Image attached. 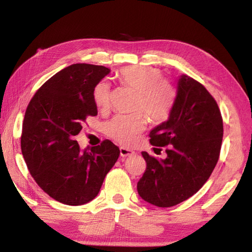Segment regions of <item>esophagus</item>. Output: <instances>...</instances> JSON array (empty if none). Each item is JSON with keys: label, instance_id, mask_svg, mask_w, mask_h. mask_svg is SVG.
Wrapping results in <instances>:
<instances>
[{"label": "esophagus", "instance_id": "obj_1", "mask_svg": "<svg viewBox=\"0 0 252 252\" xmlns=\"http://www.w3.org/2000/svg\"><path fill=\"white\" fill-rule=\"evenodd\" d=\"M120 155L122 158L132 157L134 155V151H132L130 149H126V148H120Z\"/></svg>", "mask_w": 252, "mask_h": 252}]
</instances>
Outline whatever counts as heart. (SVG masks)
I'll return each mask as SVG.
<instances>
[{
  "mask_svg": "<svg viewBox=\"0 0 252 252\" xmlns=\"http://www.w3.org/2000/svg\"><path fill=\"white\" fill-rule=\"evenodd\" d=\"M123 85L138 92L134 110H142L153 122H163L169 118L176 99V91L162 78L160 70L144 65H129L119 71ZM93 100L99 109L110 105L111 92L108 83L101 82L93 91ZM146 117L142 112L131 116H118L105 125V133L122 146H131L136 136L146 129Z\"/></svg>",
  "mask_w": 252,
  "mask_h": 252,
  "instance_id": "1",
  "label": "heart"
}]
</instances>
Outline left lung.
Listing matches in <instances>:
<instances>
[{"label":"left lung","mask_w":252,"mask_h":252,"mask_svg":"<svg viewBox=\"0 0 252 252\" xmlns=\"http://www.w3.org/2000/svg\"><path fill=\"white\" fill-rule=\"evenodd\" d=\"M155 147H168L159 160L142 151L147 168L138 182L144 201L169 208L201 189L219 160L223 122L218 104L197 80L181 75L168 121L150 134Z\"/></svg>","instance_id":"8db88e82"}]
</instances>
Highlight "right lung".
I'll list each match as a JSON object with an SVG mask.
<instances>
[{
	"instance_id": "1",
	"label": "right lung",
	"mask_w": 252,
	"mask_h": 252,
	"mask_svg": "<svg viewBox=\"0 0 252 252\" xmlns=\"http://www.w3.org/2000/svg\"><path fill=\"white\" fill-rule=\"evenodd\" d=\"M102 65L76 63L54 74L35 92L25 111L21 150L32 178L42 190L67 206L94 199L120 150L103 140L81 150L74 136L97 109L96 84L109 74Z\"/></svg>"
}]
</instances>
